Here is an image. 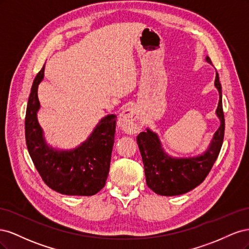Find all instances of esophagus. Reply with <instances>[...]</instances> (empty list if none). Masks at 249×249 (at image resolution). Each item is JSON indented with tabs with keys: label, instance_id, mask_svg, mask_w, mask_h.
<instances>
[{
	"label": "esophagus",
	"instance_id": "1",
	"mask_svg": "<svg viewBox=\"0 0 249 249\" xmlns=\"http://www.w3.org/2000/svg\"><path fill=\"white\" fill-rule=\"evenodd\" d=\"M118 124L124 133L130 135L138 133L142 127L141 122L134 108H127L120 113Z\"/></svg>",
	"mask_w": 249,
	"mask_h": 249
}]
</instances>
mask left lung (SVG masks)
<instances>
[{"mask_svg": "<svg viewBox=\"0 0 249 249\" xmlns=\"http://www.w3.org/2000/svg\"><path fill=\"white\" fill-rule=\"evenodd\" d=\"M206 61L212 63L208 56ZM214 85L219 93L216 115L220 120V126L213 135L209 147L202 154L195 157L175 158L165 152L159 136L152 130L146 129V132H142L137 136L146 184L155 193L163 196H175L189 192L201 184L212 169L219 155L224 136L222 91L217 71Z\"/></svg>", "mask_w": 249, "mask_h": 249, "instance_id": "obj_1", "label": "left lung"}]
</instances>
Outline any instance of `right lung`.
Masks as SVG:
<instances>
[{
    "instance_id": "right-lung-1",
    "label": "right lung",
    "mask_w": 249,
    "mask_h": 249,
    "mask_svg": "<svg viewBox=\"0 0 249 249\" xmlns=\"http://www.w3.org/2000/svg\"><path fill=\"white\" fill-rule=\"evenodd\" d=\"M43 76L44 66L34 79L27 105L25 134L30 157L51 189L65 195H94L103 189L109 175L116 115L103 117L79 146L71 149L53 147L47 143L37 119L40 109L37 91Z\"/></svg>"
}]
</instances>
